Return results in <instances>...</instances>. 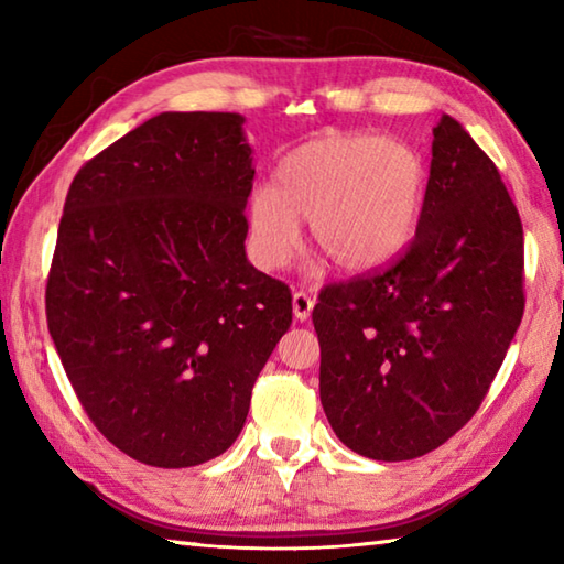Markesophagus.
<instances>
[{"label": "esophagus", "instance_id": "1", "mask_svg": "<svg viewBox=\"0 0 564 564\" xmlns=\"http://www.w3.org/2000/svg\"><path fill=\"white\" fill-rule=\"evenodd\" d=\"M313 305H316V301H313L308 293H303V291H295L293 293V316L299 318V321H308L311 318Z\"/></svg>", "mask_w": 564, "mask_h": 564}]
</instances>
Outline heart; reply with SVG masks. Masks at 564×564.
<instances>
[{"label":"heart","mask_w":564,"mask_h":564,"mask_svg":"<svg viewBox=\"0 0 564 564\" xmlns=\"http://www.w3.org/2000/svg\"><path fill=\"white\" fill-rule=\"evenodd\" d=\"M425 198V161L415 147L376 133H328L283 154L273 186L248 198L251 253L281 269L301 246V218L313 243L338 269L366 273L403 251Z\"/></svg>","instance_id":"obj_1"}]
</instances>
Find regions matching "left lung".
<instances>
[{
	"mask_svg": "<svg viewBox=\"0 0 564 564\" xmlns=\"http://www.w3.org/2000/svg\"><path fill=\"white\" fill-rule=\"evenodd\" d=\"M522 224L500 171L443 113L415 238L388 271L321 291V403L370 460H413L475 415L524 311Z\"/></svg>",
	"mask_w": 564,
	"mask_h": 564,
	"instance_id": "obj_1",
	"label": "left lung"
}]
</instances>
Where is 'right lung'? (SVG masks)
<instances>
[{
    "label": "right lung",
    "mask_w": 564,
    "mask_h": 564,
    "mask_svg": "<svg viewBox=\"0 0 564 564\" xmlns=\"http://www.w3.org/2000/svg\"><path fill=\"white\" fill-rule=\"evenodd\" d=\"M241 113L164 111L74 176L46 321L79 403L139 463L226 453L291 326L289 285L246 259Z\"/></svg>",
    "instance_id": "add662e5"
}]
</instances>
